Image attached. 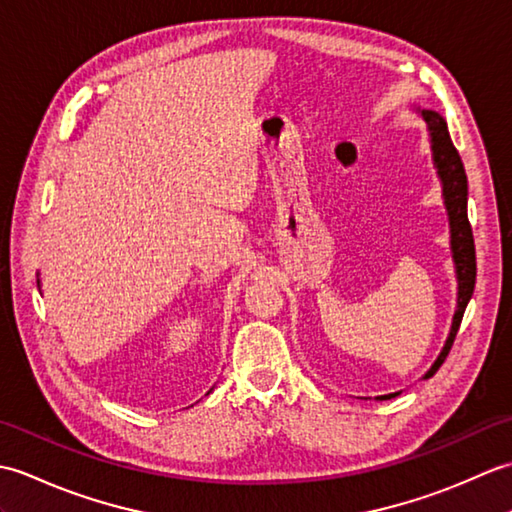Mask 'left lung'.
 Wrapping results in <instances>:
<instances>
[{
	"mask_svg": "<svg viewBox=\"0 0 512 512\" xmlns=\"http://www.w3.org/2000/svg\"><path fill=\"white\" fill-rule=\"evenodd\" d=\"M420 116L429 127L431 134V149H433V162L438 167V176L442 180V191H444V204H447L449 211V222H451V248H453V262H455V273H458V310H455L451 334L447 343H444V350L440 352L438 361L431 365V369L424 378H431L438 372L444 358L449 356L451 345L455 341V334L460 330V323L464 317L466 303H469L473 288H475V242H473V231L469 222V213H466V195H469V184H466V173L462 158L458 149L453 147L447 121L433 110H420ZM398 394H389L385 398H394Z\"/></svg>",
	"mask_w": 512,
	"mask_h": 512,
	"instance_id": "left-lung-1",
	"label": "left lung"
}]
</instances>
